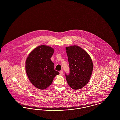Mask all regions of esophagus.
<instances>
[{
    "instance_id": "obj_1",
    "label": "esophagus",
    "mask_w": 120,
    "mask_h": 120,
    "mask_svg": "<svg viewBox=\"0 0 120 120\" xmlns=\"http://www.w3.org/2000/svg\"><path fill=\"white\" fill-rule=\"evenodd\" d=\"M59 73H60V74H63V70H61V71H60Z\"/></svg>"
}]
</instances>
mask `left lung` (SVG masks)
<instances>
[{
  "instance_id": "1",
  "label": "left lung",
  "mask_w": 120,
  "mask_h": 120,
  "mask_svg": "<svg viewBox=\"0 0 120 120\" xmlns=\"http://www.w3.org/2000/svg\"><path fill=\"white\" fill-rule=\"evenodd\" d=\"M69 64V73H65L66 81L73 89L84 87L90 79L93 63L89 55L77 46L66 47Z\"/></svg>"
}]
</instances>
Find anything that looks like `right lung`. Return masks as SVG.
Returning <instances> with one entry per match:
<instances>
[{"label":"right lung","mask_w":120,"mask_h":120,"mask_svg":"<svg viewBox=\"0 0 120 120\" xmlns=\"http://www.w3.org/2000/svg\"><path fill=\"white\" fill-rule=\"evenodd\" d=\"M54 52L52 48L41 45L33 50L26 59L27 75L31 83L38 89L47 88L55 76L59 74L55 70L54 63L51 60Z\"/></svg>","instance_id":"obj_1"}]
</instances>
